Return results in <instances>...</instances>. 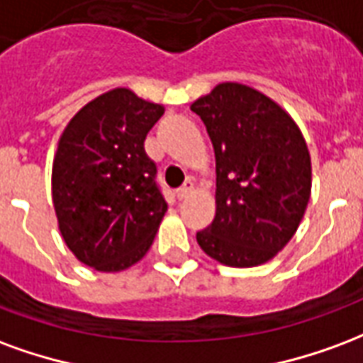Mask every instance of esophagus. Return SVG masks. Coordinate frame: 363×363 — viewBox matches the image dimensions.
<instances>
[{"label": "esophagus", "instance_id": "34e87169", "mask_svg": "<svg viewBox=\"0 0 363 363\" xmlns=\"http://www.w3.org/2000/svg\"><path fill=\"white\" fill-rule=\"evenodd\" d=\"M193 189H195V187H193L191 179H189V182H185L184 187H179L178 191H176V199H178V201L187 199V197H189V195L193 193Z\"/></svg>", "mask_w": 363, "mask_h": 363}]
</instances>
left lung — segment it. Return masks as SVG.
<instances>
[{"instance_id": "1", "label": "left lung", "mask_w": 363, "mask_h": 363, "mask_svg": "<svg viewBox=\"0 0 363 363\" xmlns=\"http://www.w3.org/2000/svg\"><path fill=\"white\" fill-rule=\"evenodd\" d=\"M191 110L216 158V214L197 243L220 265H263L286 247L308 208L306 139L282 106L247 84H216Z\"/></svg>"}]
</instances>
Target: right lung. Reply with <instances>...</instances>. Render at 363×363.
I'll list each match as a JSON object with an SVG mask.
<instances>
[{
  "mask_svg": "<svg viewBox=\"0 0 363 363\" xmlns=\"http://www.w3.org/2000/svg\"><path fill=\"white\" fill-rule=\"evenodd\" d=\"M164 106L112 89L79 110L63 129L52 164V203L63 242L83 265L121 272L155 242L166 201L145 152Z\"/></svg>",
  "mask_w": 363,
  "mask_h": 363,
  "instance_id": "1",
  "label": "right lung"
}]
</instances>
